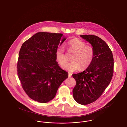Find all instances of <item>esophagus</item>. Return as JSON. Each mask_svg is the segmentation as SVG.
<instances>
[{"instance_id": "1", "label": "esophagus", "mask_w": 127, "mask_h": 127, "mask_svg": "<svg viewBox=\"0 0 127 127\" xmlns=\"http://www.w3.org/2000/svg\"><path fill=\"white\" fill-rule=\"evenodd\" d=\"M72 76V74L70 73H68V77H70Z\"/></svg>"}]
</instances>
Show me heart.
Segmentation results:
<instances>
[{
    "instance_id": "b5f03b06",
    "label": "heart",
    "mask_w": 127,
    "mask_h": 127,
    "mask_svg": "<svg viewBox=\"0 0 127 127\" xmlns=\"http://www.w3.org/2000/svg\"><path fill=\"white\" fill-rule=\"evenodd\" d=\"M67 51L74 52L71 57L72 61L66 63L67 59L64 49L62 46H59L55 52V58L62 68L69 72H73L79 69H84L89 66L94 58V49L92 46L87 45L84 41L78 38H73L66 44Z\"/></svg>"
}]
</instances>
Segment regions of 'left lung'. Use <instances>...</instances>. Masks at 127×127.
Segmentation results:
<instances>
[{
  "label": "left lung",
  "mask_w": 127,
  "mask_h": 127,
  "mask_svg": "<svg viewBox=\"0 0 127 127\" xmlns=\"http://www.w3.org/2000/svg\"><path fill=\"white\" fill-rule=\"evenodd\" d=\"M94 49L93 61L82 72L73 74L76 84L73 95L77 102L87 105L97 100L110 83L113 74L114 59L107 44L93 35H80Z\"/></svg>",
  "instance_id": "1"
}]
</instances>
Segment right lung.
<instances>
[{
    "mask_svg": "<svg viewBox=\"0 0 127 127\" xmlns=\"http://www.w3.org/2000/svg\"><path fill=\"white\" fill-rule=\"evenodd\" d=\"M61 33L38 32L22 44L17 72L28 96L38 102L47 103L56 96L68 73L56 62L55 52L66 39ZM62 42H61V41Z\"/></svg>",
    "mask_w": 127,
    "mask_h": 127,
    "instance_id": "1",
    "label": "right lung"
}]
</instances>
